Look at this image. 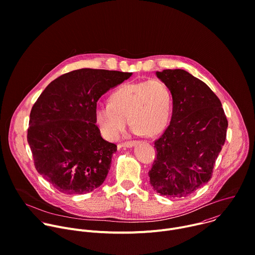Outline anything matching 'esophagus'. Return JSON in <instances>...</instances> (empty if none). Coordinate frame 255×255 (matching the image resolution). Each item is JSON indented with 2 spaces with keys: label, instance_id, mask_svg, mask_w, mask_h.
Listing matches in <instances>:
<instances>
[{
  "label": "esophagus",
  "instance_id": "1",
  "mask_svg": "<svg viewBox=\"0 0 255 255\" xmlns=\"http://www.w3.org/2000/svg\"><path fill=\"white\" fill-rule=\"evenodd\" d=\"M136 142L137 141H134V140H131V141H126V142H124V143H121V144H119V146L120 147H133L135 144H136Z\"/></svg>",
  "mask_w": 255,
  "mask_h": 255
}]
</instances>
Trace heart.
Listing matches in <instances>:
<instances>
[{"mask_svg": "<svg viewBox=\"0 0 255 255\" xmlns=\"http://www.w3.org/2000/svg\"><path fill=\"white\" fill-rule=\"evenodd\" d=\"M171 105V91L159 79L125 83L111 94L109 104L96 106L95 121L102 136L109 141L121 136L128 119L134 133L153 136L166 127Z\"/></svg>", "mask_w": 255, "mask_h": 255, "instance_id": "b5f03b06", "label": "heart"}]
</instances>
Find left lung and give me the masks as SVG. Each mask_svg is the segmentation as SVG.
Returning a JSON list of instances; mask_svg holds the SVG:
<instances>
[{
	"label": "left lung",
	"instance_id": "obj_1",
	"mask_svg": "<svg viewBox=\"0 0 255 255\" xmlns=\"http://www.w3.org/2000/svg\"><path fill=\"white\" fill-rule=\"evenodd\" d=\"M156 74L171 91L173 110L170 124L154 141L150 184L160 195L186 197L212 177L228 121L218 97L198 78L181 69Z\"/></svg>",
	"mask_w": 255,
	"mask_h": 255
}]
</instances>
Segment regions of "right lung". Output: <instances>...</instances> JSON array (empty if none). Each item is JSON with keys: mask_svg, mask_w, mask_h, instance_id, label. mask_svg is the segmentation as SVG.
I'll list each match as a JSON object with an SVG mask.
<instances>
[{"mask_svg": "<svg viewBox=\"0 0 255 255\" xmlns=\"http://www.w3.org/2000/svg\"><path fill=\"white\" fill-rule=\"evenodd\" d=\"M132 73L79 69L52 81L30 113L28 143L37 171L65 194H85L107 177L114 143L95 124L99 98Z\"/></svg>", "mask_w": 255, "mask_h": 255, "instance_id": "right-lung-1", "label": "right lung"}]
</instances>
